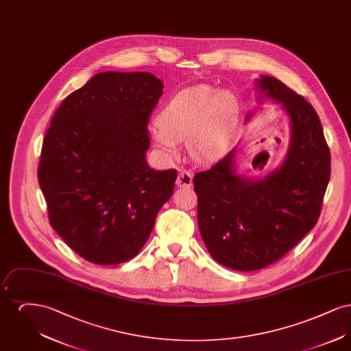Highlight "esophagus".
Instances as JSON below:
<instances>
[{
  "instance_id": "1",
  "label": "esophagus",
  "mask_w": 351,
  "mask_h": 351,
  "mask_svg": "<svg viewBox=\"0 0 351 351\" xmlns=\"http://www.w3.org/2000/svg\"><path fill=\"white\" fill-rule=\"evenodd\" d=\"M192 183H193V175H192V172H191V171L182 169V171L179 172V175H178L176 185H178L179 188H189V186H192Z\"/></svg>"
}]
</instances>
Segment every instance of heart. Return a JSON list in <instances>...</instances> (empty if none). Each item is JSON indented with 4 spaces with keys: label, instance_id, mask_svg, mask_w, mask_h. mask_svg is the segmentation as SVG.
<instances>
[{
    "label": "heart",
    "instance_id": "1",
    "mask_svg": "<svg viewBox=\"0 0 351 351\" xmlns=\"http://www.w3.org/2000/svg\"><path fill=\"white\" fill-rule=\"evenodd\" d=\"M155 123L154 142L165 154L176 155L178 142L189 137V152L196 162H216L232 149L239 125V101L228 89L195 85L169 101Z\"/></svg>",
    "mask_w": 351,
    "mask_h": 351
}]
</instances>
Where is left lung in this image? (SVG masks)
<instances>
[{
    "mask_svg": "<svg viewBox=\"0 0 351 351\" xmlns=\"http://www.w3.org/2000/svg\"><path fill=\"white\" fill-rule=\"evenodd\" d=\"M254 90L258 104H280L289 121L282 163L263 176L241 175L235 147L193 178L204 243L216 262L237 271L267 267L296 246L315 228L330 179V152L313 106L267 75L254 80Z\"/></svg>",
    "mask_w": 351,
    "mask_h": 351,
    "instance_id": "1",
    "label": "left lung"
}]
</instances>
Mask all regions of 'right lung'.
Instances as JSON below:
<instances>
[{
	"label": "right lung",
	"mask_w": 351,
	"mask_h": 351,
	"mask_svg": "<svg viewBox=\"0 0 351 351\" xmlns=\"http://www.w3.org/2000/svg\"><path fill=\"white\" fill-rule=\"evenodd\" d=\"M163 88L149 72H100L51 119L38 180L51 226L88 262L134 258L173 193L176 169L146 160L147 121Z\"/></svg>",
	"instance_id": "obj_1"
}]
</instances>
